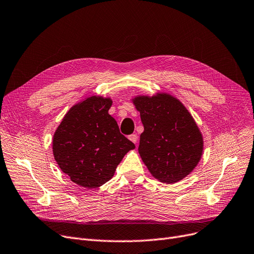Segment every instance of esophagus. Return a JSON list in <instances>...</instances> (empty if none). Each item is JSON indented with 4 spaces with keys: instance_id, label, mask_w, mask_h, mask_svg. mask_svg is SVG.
Here are the masks:
<instances>
[{
    "instance_id": "1",
    "label": "esophagus",
    "mask_w": 254,
    "mask_h": 254,
    "mask_svg": "<svg viewBox=\"0 0 254 254\" xmlns=\"http://www.w3.org/2000/svg\"><path fill=\"white\" fill-rule=\"evenodd\" d=\"M128 139L130 140V141L134 142L136 144L137 143V140H138V136L136 134H132V135L128 136Z\"/></svg>"
}]
</instances>
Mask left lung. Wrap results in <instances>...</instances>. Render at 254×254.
<instances>
[{
	"mask_svg": "<svg viewBox=\"0 0 254 254\" xmlns=\"http://www.w3.org/2000/svg\"><path fill=\"white\" fill-rule=\"evenodd\" d=\"M134 105L144 127L138 151L149 173L167 184L182 180L203 152L202 134L190 112L164 93L136 97Z\"/></svg>",
	"mask_w": 254,
	"mask_h": 254,
	"instance_id": "1",
	"label": "left lung"
}]
</instances>
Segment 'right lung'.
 Returning a JSON list of instances; mask_svg holds the SVG:
<instances>
[{"label": "right lung", "mask_w": 254, "mask_h": 254, "mask_svg": "<svg viewBox=\"0 0 254 254\" xmlns=\"http://www.w3.org/2000/svg\"><path fill=\"white\" fill-rule=\"evenodd\" d=\"M111 106L110 98L84 99L70 109L53 136V155L60 168L87 189L108 182L122 158L135 148L109 114Z\"/></svg>", "instance_id": "add662e5"}]
</instances>
